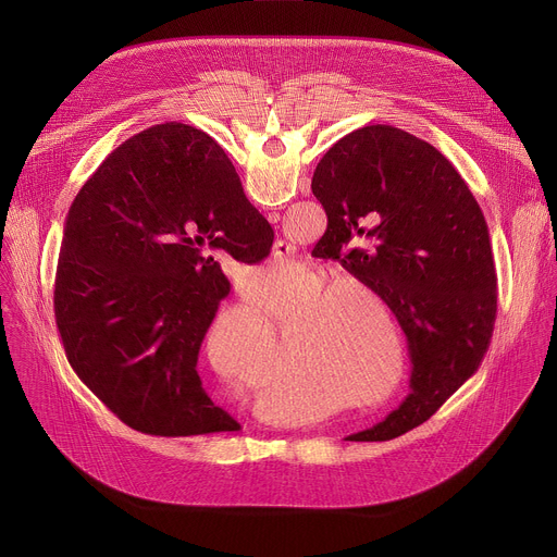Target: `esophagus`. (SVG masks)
Masks as SVG:
<instances>
[{
    "label": "esophagus",
    "mask_w": 557,
    "mask_h": 557,
    "mask_svg": "<svg viewBox=\"0 0 557 557\" xmlns=\"http://www.w3.org/2000/svg\"><path fill=\"white\" fill-rule=\"evenodd\" d=\"M275 249H277V256H284V253H282V249H286V251H288V247H284V243H282V240H280V243H275Z\"/></svg>",
    "instance_id": "1"
}]
</instances>
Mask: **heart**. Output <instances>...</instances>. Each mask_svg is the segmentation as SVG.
Returning <instances> with one entry per match:
<instances>
[{
	"instance_id": "1",
	"label": "heart",
	"mask_w": 557,
	"mask_h": 557,
	"mask_svg": "<svg viewBox=\"0 0 557 557\" xmlns=\"http://www.w3.org/2000/svg\"><path fill=\"white\" fill-rule=\"evenodd\" d=\"M267 271H271L267 267ZM284 275V273H282ZM314 284H322L326 277L314 275ZM359 293L376 297V290L359 277H337L329 282L320 293L306 304L310 317L293 331L295 374L320 385L329 396L342 399L350 394L357 406H379L383 396L379 394L389 376L385 363H381L368 339L357 331L350 310L342 295ZM341 299L337 300L336 297ZM215 339V331L209 333V342ZM289 363L286 374H290ZM342 404L339 408H344Z\"/></svg>"
}]
</instances>
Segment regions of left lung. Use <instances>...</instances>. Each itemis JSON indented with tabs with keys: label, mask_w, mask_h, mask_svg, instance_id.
<instances>
[{
	"label": "left lung",
	"mask_w": 557,
	"mask_h": 557,
	"mask_svg": "<svg viewBox=\"0 0 557 557\" xmlns=\"http://www.w3.org/2000/svg\"><path fill=\"white\" fill-rule=\"evenodd\" d=\"M310 189L329 215L335 258L376 290L408 337L412 392L385 421L348 436L389 441L425 423L490 348L498 308L490 228L447 158L392 125L337 140ZM357 234L371 237L369 249L342 255Z\"/></svg>",
	"instance_id": "left-lung-1"
}]
</instances>
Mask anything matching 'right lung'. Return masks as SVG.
<instances>
[{
    "instance_id": "obj_1",
    "label": "right lung",
    "mask_w": 557,
    "mask_h": 557,
    "mask_svg": "<svg viewBox=\"0 0 557 557\" xmlns=\"http://www.w3.org/2000/svg\"><path fill=\"white\" fill-rule=\"evenodd\" d=\"M273 237L209 134L163 123L127 138L76 194L63 226L54 320L76 376L143 434L240 428L196 370L231 290L211 251L256 264Z\"/></svg>"
}]
</instances>
